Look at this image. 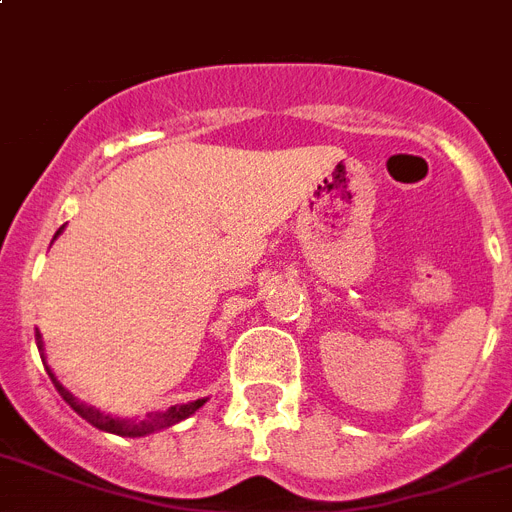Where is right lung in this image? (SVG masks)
<instances>
[{
    "label": "right lung",
    "instance_id": "right-lung-1",
    "mask_svg": "<svg viewBox=\"0 0 512 512\" xmlns=\"http://www.w3.org/2000/svg\"><path fill=\"white\" fill-rule=\"evenodd\" d=\"M65 230V225L59 227V232ZM54 235V238H57ZM36 345L38 350L44 348V342H41V335H38V329H36ZM44 358V356H41ZM46 374H49V379H52V384L57 387V392L62 395V400H65L70 408H73L75 413H78L80 418H86L88 424L96 426V429H101V432H109V434H120V437H143V434H151V432H159V429H167V426H175L180 424L183 418L193 416V413L201 408V405L206 403V400H193V403H183V405H172V408H167V411H151L149 416L143 418V421H133V418H114L109 416V413H101L96 411L94 405H86V403H80L78 398H75L73 392L65 390L62 384L57 382V377L52 374V369L46 366Z\"/></svg>",
    "mask_w": 512,
    "mask_h": 512
}]
</instances>
